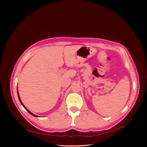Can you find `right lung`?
<instances>
[{
  "label": "right lung",
  "instance_id": "1",
  "mask_svg": "<svg viewBox=\"0 0 147 147\" xmlns=\"http://www.w3.org/2000/svg\"><path fill=\"white\" fill-rule=\"evenodd\" d=\"M17 93H18V99H19V100H20V102H21V105H22L23 107H24V109H26V110H27V111H28V113H29L30 114H32V115H33V116H34V117H38L37 115H34V114H33L32 113H31V112H30V111H29V110H28L27 109V108H26V107L24 105V104H22V102H21V99H20V95H19V94H18V92H17Z\"/></svg>",
  "mask_w": 147,
  "mask_h": 147
}]
</instances>
